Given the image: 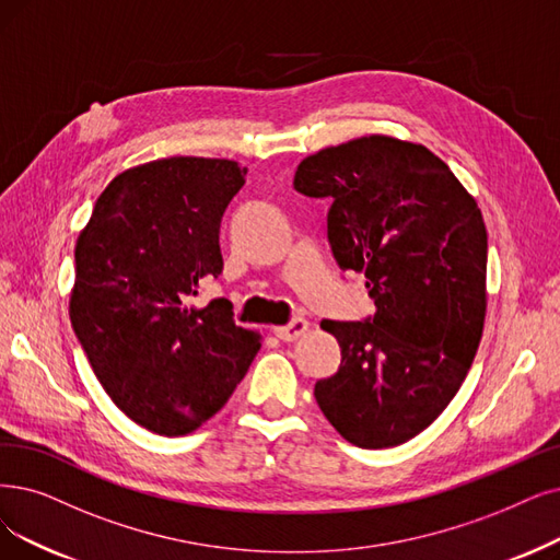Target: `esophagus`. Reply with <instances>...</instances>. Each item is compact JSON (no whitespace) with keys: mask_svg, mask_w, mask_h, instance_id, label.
<instances>
[{"mask_svg":"<svg viewBox=\"0 0 560 560\" xmlns=\"http://www.w3.org/2000/svg\"><path fill=\"white\" fill-rule=\"evenodd\" d=\"M307 326H310V324H307L305 319L296 317V319L289 322L287 326H278V328H276V335H278V338H280L282 342H294V340L301 338V335L307 332Z\"/></svg>","mask_w":560,"mask_h":560,"instance_id":"esophagus-1","label":"esophagus"}]
</instances>
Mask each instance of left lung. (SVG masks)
<instances>
[{"mask_svg": "<svg viewBox=\"0 0 560 560\" xmlns=\"http://www.w3.org/2000/svg\"><path fill=\"white\" fill-rule=\"evenodd\" d=\"M328 197V243L365 273L374 315L324 319L342 361L317 405L358 448L399 445L441 416L478 351L487 310V230L476 199L439 155L370 136L307 155L294 176Z\"/></svg>", "mask_w": 560, "mask_h": 560, "instance_id": "obj_1", "label": "left lung"}]
</instances>
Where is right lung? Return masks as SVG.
I'll return each instance as SVG.
<instances>
[{"label": "right lung", "mask_w": 560, "mask_h": 560, "mask_svg": "<svg viewBox=\"0 0 560 560\" xmlns=\"http://www.w3.org/2000/svg\"><path fill=\"white\" fill-rule=\"evenodd\" d=\"M245 174L195 155L126 170L78 236L71 326L112 401L153 434L207 422L261 347L228 299L188 305L199 282L222 273L220 220Z\"/></svg>", "instance_id": "right-lung-1"}]
</instances>
